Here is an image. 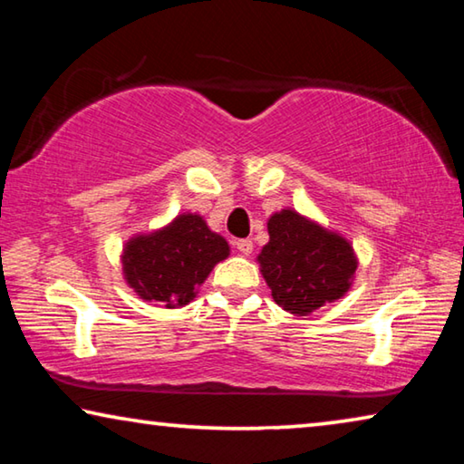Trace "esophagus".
I'll use <instances>...</instances> for the list:
<instances>
[{
  "mask_svg": "<svg viewBox=\"0 0 464 464\" xmlns=\"http://www.w3.org/2000/svg\"><path fill=\"white\" fill-rule=\"evenodd\" d=\"M235 246H237L239 254H243V256H249L251 251H254V241H251V239H239L237 243H235Z\"/></svg>",
  "mask_w": 464,
  "mask_h": 464,
  "instance_id": "34e87169",
  "label": "esophagus"
}]
</instances>
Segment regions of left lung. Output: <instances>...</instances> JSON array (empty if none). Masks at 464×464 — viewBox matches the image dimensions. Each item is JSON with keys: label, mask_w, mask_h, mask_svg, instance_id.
Instances as JSON below:
<instances>
[{"label": "left lung", "mask_w": 464, "mask_h": 464, "mask_svg": "<svg viewBox=\"0 0 464 464\" xmlns=\"http://www.w3.org/2000/svg\"><path fill=\"white\" fill-rule=\"evenodd\" d=\"M268 235L256 262L282 309L311 315L348 295L360 262L340 231L286 207L270 215Z\"/></svg>", "instance_id": "left-lung-1"}]
</instances>
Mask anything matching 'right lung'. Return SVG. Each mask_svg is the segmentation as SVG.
I'll return each instance as SVG.
<instances>
[{
	"instance_id": "obj_1",
	"label": "right lung",
	"mask_w": 464,
	"mask_h": 464,
	"mask_svg": "<svg viewBox=\"0 0 464 464\" xmlns=\"http://www.w3.org/2000/svg\"><path fill=\"white\" fill-rule=\"evenodd\" d=\"M229 254V243L202 215L179 213L160 229L129 237L121 251L122 278L143 301L179 309Z\"/></svg>"
}]
</instances>
